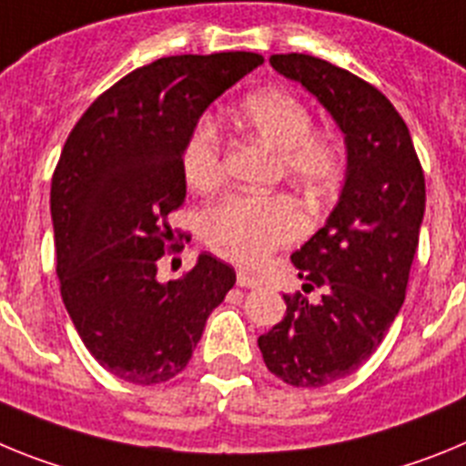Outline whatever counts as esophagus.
Returning <instances> with one entry per match:
<instances>
[{
  "mask_svg": "<svg viewBox=\"0 0 466 466\" xmlns=\"http://www.w3.org/2000/svg\"><path fill=\"white\" fill-rule=\"evenodd\" d=\"M238 284H240V287H249V289H257V287H261V279H258V275L254 273L238 270Z\"/></svg>",
  "mask_w": 466,
  "mask_h": 466,
  "instance_id": "34e87169",
  "label": "esophagus"
}]
</instances>
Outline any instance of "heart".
<instances>
[{
  "mask_svg": "<svg viewBox=\"0 0 466 466\" xmlns=\"http://www.w3.org/2000/svg\"><path fill=\"white\" fill-rule=\"evenodd\" d=\"M236 121L257 137L278 147L282 172L291 182L322 198L340 187L345 151L331 135L312 130V114L287 90H258L247 95ZM188 187L212 191L224 179V139L209 118L198 121L182 151ZM308 228V214L287 193L254 196L236 193L205 212L203 238L214 254L240 266H254L289 245Z\"/></svg>",
  "mask_w": 466,
  "mask_h": 466,
  "instance_id": "heart-1",
  "label": "heart"
}]
</instances>
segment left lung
Masks as SVG:
<instances>
[{
    "mask_svg": "<svg viewBox=\"0 0 466 466\" xmlns=\"http://www.w3.org/2000/svg\"><path fill=\"white\" fill-rule=\"evenodd\" d=\"M270 65L327 106L348 147L339 205L291 254L303 291L322 289V300L284 296V317L258 336L270 373L287 385L322 387L355 373L403 306L425 214V172L409 126L376 86L306 53L270 56Z\"/></svg>",
    "mask_w": 466,
    "mask_h": 466,
    "instance_id": "obj_1",
    "label": "left lung"
}]
</instances>
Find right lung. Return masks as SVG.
I'll use <instances>...</instances> for the list:
<instances>
[{"instance_id":"add662e5","label":"right lung","mask_w":466,"mask_h":466,"mask_svg":"<svg viewBox=\"0 0 466 466\" xmlns=\"http://www.w3.org/2000/svg\"><path fill=\"white\" fill-rule=\"evenodd\" d=\"M261 63L245 51L160 57L105 90L65 142L51 182L60 296L90 355L121 380L158 385L182 373L236 284L212 254L170 282L156 270L184 249L170 214L187 198L188 135Z\"/></svg>"}]
</instances>
